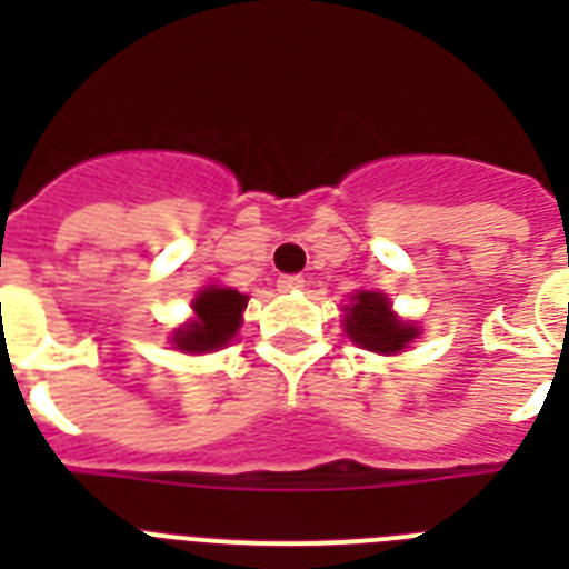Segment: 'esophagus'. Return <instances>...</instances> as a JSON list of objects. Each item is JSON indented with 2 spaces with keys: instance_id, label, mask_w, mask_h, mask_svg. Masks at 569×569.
<instances>
[{
  "instance_id": "obj_1",
  "label": "esophagus",
  "mask_w": 569,
  "mask_h": 569,
  "mask_svg": "<svg viewBox=\"0 0 569 569\" xmlns=\"http://www.w3.org/2000/svg\"><path fill=\"white\" fill-rule=\"evenodd\" d=\"M305 288V279L301 276H279V290L281 293H293V290Z\"/></svg>"
}]
</instances>
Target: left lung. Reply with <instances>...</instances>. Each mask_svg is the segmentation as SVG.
<instances>
[{
  "label": "left lung",
  "mask_w": 569,
  "mask_h": 569,
  "mask_svg": "<svg viewBox=\"0 0 569 569\" xmlns=\"http://www.w3.org/2000/svg\"><path fill=\"white\" fill-rule=\"evenodd\" d=\"M345 333L365 350L381 356L401 353L419 336V328L393 313V301L381 290H359L345 308Z\"/></svg>",
  "instance_id": "8db88e82"
}]
</instances>
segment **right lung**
I'll return each instance as SVG.
<instances>
[{"mask_svg":"<svg viewBox=\"0 0 569 569\" xmlns=\"http://www.w3.org/2000/svg\"><path fill=\"white\" fill-rule=\"evenodd\" d=\"M248 308V296L233 288L208 284L193 299V319L176 328L170 341L182 353H210L222 350L241 325V310Z\"/></svg>","mask_w":569,"mask_h":569,"instance_id":"right-lung-1","label":"right lung"}]
</instances>
